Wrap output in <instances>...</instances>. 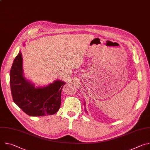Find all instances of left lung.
Here are the masks:
<instances>
[{
  "mask_svg": "<svg viewBox=\"0 0 150 150\" xmlns=\"http://www.w3.org/2000/svg\"><path fill=\"white\" fill-rule=\"evenodd\" d=\"M84 105H85V102H84ZM85 111L87 112V111H86V109H85Z\"/></svg>",
  "mask_w": 150,
  "mask_h": 150,
  "instance_id": "left-lung-1",
  "label": "left lung"
}]
</instances>
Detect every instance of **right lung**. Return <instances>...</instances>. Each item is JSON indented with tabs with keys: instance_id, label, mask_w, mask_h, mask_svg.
<instances>
[{
	"instance_id": "obj_1",
	"label": "right lung",
	"mask_w": 150,
	"mask_h": 150,
	"mask_svg": "<svg viewBox=\"0 0 150 150\" xmlns=\"http://www.w3.org/2000/svg\"><path fill=\"white\" fill-rule=\"evenodd\" d=\"M65 82L59 79L47 86L35 87L24 74L21 50L15 58L10 71V85L14 103L31 116L55 114L61 104V91Z\"/></svg>"
}]
</instances>
